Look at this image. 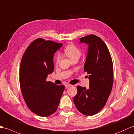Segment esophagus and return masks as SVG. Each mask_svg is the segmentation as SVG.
Wrapping results in <instances>:
<instances>
[{
    "label": "esophagus",
    "mask_w": 134,
    "mask_h": 134,
    "mask_svg": "<svg viewBox=\"0 0 134 134\" xmlns=\"http://www.w3.org/2000/svg\"><path fill=\"white\" fill-rule=\"evenodd\" d=\"M70 86H71V85H68V84H67V85H65V87H66V88H67L68 87H70Z\"/></svg>",
    "instance_id": "1"
}]
</instances>
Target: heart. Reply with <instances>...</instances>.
Returning <instances> with one entry per match:
<instances>
[{"instance_id": "1", "label": "heart", "mask_w": 134, "mask_h": 134, "mask_svg": "<svg viewBox=\"0 0 134 134\" xmlns=\"http://www.w3.org/2000/svg\"><path fill=\"white\" fill-rule=\"evenodd\" d=\"M64 53L70 59L72 60L75 59H79L82 55V52L80 49L73 44L67 46L64 49ZM61 59V55L58 54L55 57V62L57 64L59 63Z\"/></svg>"}]
</instances>
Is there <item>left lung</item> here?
<instances>
[{"label":"left lung","instance_id":"obj_1","mask_svg":"<svg viewBox=\"0 0 134 134\" xmlns=\"http://www.w3.org/2000/svg\"><path fill=\"white\" fill-rule=\"evenodd\" d=\"M80 43L88 46L84 71L87 72L89 87L77 86L74 104L80 113L92 116L104 107L113 85V64L104 42L95 35L80 38Z\"/></svg>","mask_w":134,"mask_h":134}]
</instances>
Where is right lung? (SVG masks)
Instances as JSON below:
<instances>
[{"instance_id": "add662e5", "label": "right lung", "mask_w": 134, "mask_h": 134, "mask_svg": "<svg viewBox=\"0 0 134 134\" xmlns=\"http://www.w3.org/2000/svg\"><path fill=\"white\" fill-rule=\"evenodd\" d=\"M39 38L28 47L21 58L19 81L24 100L32 113L46 117L54 114L59 104L64 86L47 82L54 70L53 57L62 46Z\"/></svg>"}]
</instances>
